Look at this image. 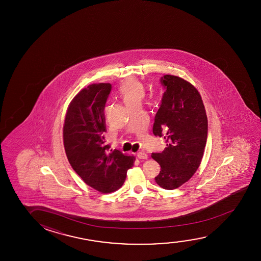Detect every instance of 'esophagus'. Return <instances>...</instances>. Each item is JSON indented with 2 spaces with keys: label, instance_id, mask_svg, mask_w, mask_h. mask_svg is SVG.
Here are the masks:
<instances>
[{
  "label": "esophagus",
  "instance_id": "34e87169",
  "mask_svg": "<svg viewBox=\"0 0 261 261\" xmlns=\"http://www.w3.org/2000/svg\"><path fill=\"white\" fill-rule=\"evenodd\" d=\"M137 157L139 158L140 160H146L148 155L145 152L139 151V152H137Z\"/></svg>",
  "mask_w": 261,
  "mask_h": 261
}]
</instances>
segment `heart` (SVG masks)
Returning a JSON list of instances; mask_svg holds the SVG:
<instances>
[{"label":"heart","mask_w":261,"mask_h":261,"mask_svg":"<svg viewBox=\"0 0 261 261\" xmlns=\"http://www.w3.org/2000/svg\"><path fill=\"white\" fill-rule=\"evenodd\" d=\"M118 90L126 106L130 104L141 103L145 95V90L143 84L134 79H126L123 81Z\"/></svg>","instance_id":"b5f03b06"}]
</instances>
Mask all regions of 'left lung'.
<instances>
[{
  "label": "left lung",
  "mask_w": 261,
  "mask_h": 261,
  "mask_svg": "<svg viewBox=\"0 0 261 261\" xmlns=\"http://www.w3.org/2000/svg\"><path fill=\"white\" fill-rule=\"evenodd\" d=\"M161 83L165 92L152 132L164 137L167 147L151 158L161 165L156 182L163 189L174 190L187 182L200 166L207 118L200 93L192 84L171 75H163Z\"/></svg>",
  "instance_id": "1"
}]
</instances>
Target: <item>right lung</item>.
<instances>
[{
    "mask_svg": "<svg viewBox=\"0 0 261 261\" xmlns=\"http://www.w3.org/2000/svg\"><path fill=\"white\" fill-rule=\"evenodd\" d=\"M111 91L109 83L81 90L68 106L63 126L65 151L72 168L86 185L102 193L121 187L135 161L106 143L104 109Z\"/></svg>",
    "mask_w": 261,
    "mask_h": 261,
    "instance_id": "add662e5",
    "label": "right lung"
}]
</instances>
